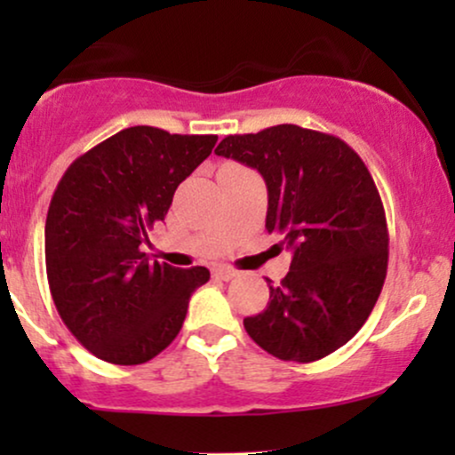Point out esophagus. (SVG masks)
<instances>
[{
    "instance_id": "obj_1",
    "label": "esophagus",
    "mask_w": 455,
    "mask_h": 455,
    "mask_svg": "<svg viewBox=\"0 0 455 455\" xmlns=\"http://www.w3.org/2000/svg\"><path fill=\"white\" fill-rule=\"evenodd\" d=\"M212 275H213V278H216V280H224V282H227V280H233L235 275H237V271L228 269V267H216V269L212 271Z\"/></svg>"
}]
</instances>
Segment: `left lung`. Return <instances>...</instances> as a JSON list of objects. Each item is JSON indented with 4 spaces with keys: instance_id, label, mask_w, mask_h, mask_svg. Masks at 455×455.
I'll return each instance as SVG.
<instances>
[{
    "instance_id": "obj_1",
    "label": "left lung",
    "mask_w": 455,
    "mask_h": 455,
    "mask_svg": "<svg viewBox=\"0 0 455 455\" xmlns=\"http://www.w3.org/2000/svg\"><path fill=\"white\" fill-rule=\"evenodd\" d=\"M216 154L263 175L265 228L293 254L245 331L284 362L327 357L368 321L387 275V220L368 166L342 139L295 124L228 134Z\"/></svg>"
}]
</instances>
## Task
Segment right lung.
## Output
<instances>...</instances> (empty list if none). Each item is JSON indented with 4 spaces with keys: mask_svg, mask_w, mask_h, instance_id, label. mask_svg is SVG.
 <instances>
[{
    "mask_svg": "<svg viewBox=\"0 0 455 455\" xmlns=\"http://www.w3.org/2000/svg\"><path fill=\"white\" fill-rule=\"evenodd\" d=\"M216 140L126 128L78 156L57 184L44 227L49 289L64 325L102 362L137 365L164 351L210 280L205 267L151 263L140 245Z\"/></svg>",
    "mask_w": 455,
    "mask_h": 455,
    "instance_id": "1",
    "label": "right lung"
}]
</instances>
